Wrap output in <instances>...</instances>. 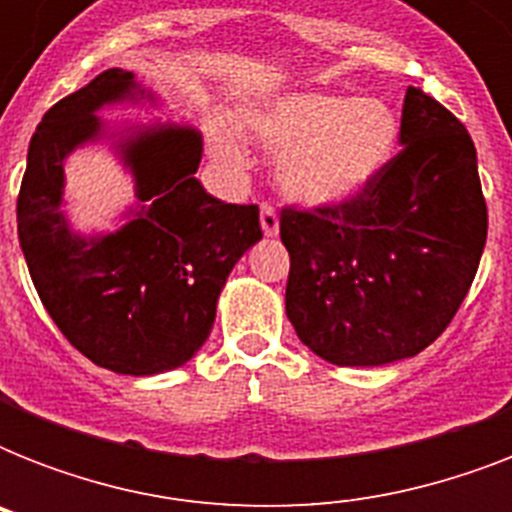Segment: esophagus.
Here are the masks:
<instances>
[{
    "label": "esophagus",
    "mask_w": 512,
    "mask_h": 512,
    "mask_svg": "<svg viewBox=\"0 0 512 512\" xmlns=\"http://www.w3.org/2000/svg\"><path fill=\"white\" fill-rule=\"evenodd\" d=\"M260 223H263L265 236H276L279 233V212H276L271 201L260 204Z\"/></svg>",
    "instance_id": "1"
}]
</instances>
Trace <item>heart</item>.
<instances>
[{"instance_id": "obj_1", "label": "heart", "mask_w": 512, "mask_h": 512, "mask_svg": "<svg viewBox=\"0 0 512 512\" xmlns=\"http://www.w3.org/2000/svg\"><path fill=\"white\" fill-rule=\"evenodd\" d=\"M249 135L268 148H284V191L303 201H340L372 183L393 159L398 116L374 95L295 92L252 116ZM215 151L225 162H239V148L228 140H217Z\"/></svg>"}]
</instances>
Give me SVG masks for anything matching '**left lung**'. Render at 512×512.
I'll use <instances>...</instances> for the list:
<instances>
[{
    "label": "left lung",
    "mask_w": 512,
    "mask_h": 512,
    "mask_svg": "<svg viewBox=\"0 0 512 512\" xmlns=\"http://www.w3.org/2000/svg\"><path fill=\"white\" fill-rule=\"evenodd\" d=\"M404 148L348 199L281 209L287 316L337 366H382L441 337L476 279L486 199L457 116L406 90Z\"/></svg>",
    "instance_id": "left-lung-1"
}]
</instances>
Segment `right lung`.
I'll use <instances>...</instances> for the list:
<instances>
[{"label":"right lung","instance_id":"obj_1","mask_svg":"<svg viewBox=\"0 0 512 512\" xmlns=\"http://www.w3.org/2000/svg\"><path fill=\"white\" fill-rule=\"evenodd\" d=\"M132 90V71L108 68L44 114L20 183L18 236L63 337L92 364L143 377L183 366L204 345L228 273L263 228L257 204H225L196 180L199 132L156 127L122 146L146 201L135 220L100 239L68 231L63 159L98 138L95 111Z\"/></svg>","mask_w":512,"mask_h":512}]
</instances>
